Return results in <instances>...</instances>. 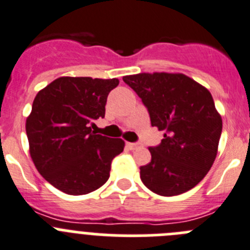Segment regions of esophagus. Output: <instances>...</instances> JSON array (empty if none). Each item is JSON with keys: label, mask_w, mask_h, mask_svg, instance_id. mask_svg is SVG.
<instances>
[{"label": "esophagus", "mask_w": 250, "mask_h": 250, "mask_svg": "<svg viewBox=\"0 0 250 250\" xmlns=\"http://www.w3.org/2000/svg\"><path fill=\"white\" fill-rule=\"evenodd\" d=\"M139 146H141L139 143H130V142H127V146L130 149V150H134V149L138 148Z\"/></svg>", "instance_id": "obj_1"}]
</instances>
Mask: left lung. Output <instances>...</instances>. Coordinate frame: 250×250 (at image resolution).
Wrapping results in <instances>:
<instances>
[{"label":"left lung","mask_w":250,"mask_h":250,"mask_svg":"<svg viewBox=\"0 0 250 250\" xmlns=\"http://www.w3.org/2000/svg\"><path fill=\"white\" fill-rule=\"evenodd\" d=\"M123 81L146 107L153 127L165 130L149 146L151 160L141 167L144 185L160 196H176L206 176L217 155L222 118L209 91L184 74H137Z\"/></svg>","instance_id":"1"}]
</instances>
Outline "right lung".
Listing matches in <instances>:
<instances>
[{
  "instance_id": "obj_1",
  "label": "right lung",
  "mask_w": 250,
  "mask_h": 250,
  "mask_svg": "<svg viewBox=\"0 0 250 250\" xmlns=\"http://www.w3.org/2000/svg\"><path fill=\"white\" fill-rule=\"evenodd\" d=\"M118 79L59 78L37 93L25 123L37 170L58 190L86 195L109 178L111 163L125 142L91 130L104 117L108 93Z\"/></svg>"
}]
</instances>
